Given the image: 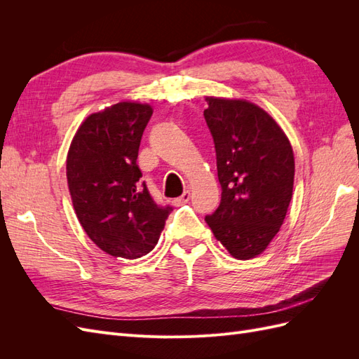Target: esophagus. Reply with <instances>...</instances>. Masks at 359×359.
I'll use <instances>...</instances> for the list:
<instances>
[{"label": "esophagus", "mask_w": 359, "mask_h": 359, "mask_svg": "<svg viewBox=\"0 0 359 359\" xmlns=\"http://www.w3.org/2000/svg\"><path fill=\"white\" fill-rule=\"evenodd\" d=\"M190 201V191L189 190H186L184 191L180 198H177L175 201H173V203L175 205H182V203H187Z\"/></svg>", "instance_id": "obj_1"}]
</instances>
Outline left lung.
Listing matches in <instances>:
<instances>
[{
  "label": "left lung",
  "instance_id": "obj_1",
  "mask_svg": "<svg viewBox=\"0 0 359 359\" xmlns=\"http://www.w3.org/2000/svg\"><path fill=\"white\" fill-rule=\"evenodd\" d=\"M205 100L222 186L219 208L205 222L227 252L247 260L264 252L285 222L295 177L293 151L262 107L219 97Z\"/></svg>",
  "mask_w": 359,
  "mask_h": 359
}]
</instances>
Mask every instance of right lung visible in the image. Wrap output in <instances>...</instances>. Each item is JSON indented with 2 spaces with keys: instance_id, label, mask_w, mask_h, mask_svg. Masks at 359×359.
Listing matches in <instances>:
<instances>
[{
  "instance_id": "1",
  "label": "right lung",
  "mask_w": 359,
  "mask_h": 359,
  "mask_svg": "<svg viewBox=\"0 0 359 359\" xmlns=\"http://www.w3.org/2000/svg\"><path fill=\"white\" fill-rule=\"evenodd\" d=\"M153 115L149 104L121 102L91 114L67 154L76 215L90 240L114 257L137 259L158 243L172 206H161L140 181L137 153Z\"/></svg>"
}]
</instances>
